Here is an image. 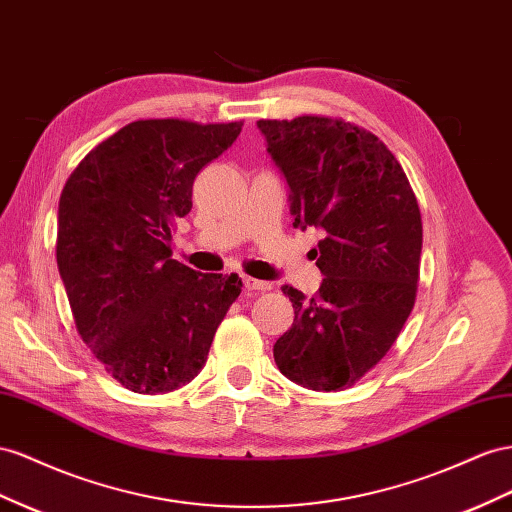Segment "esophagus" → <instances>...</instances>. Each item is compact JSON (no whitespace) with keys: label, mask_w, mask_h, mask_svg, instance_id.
<instances>
[{"label":"esophagus","mask_w":512,"mask_h":512,"mask_svg":"<svg viewBox=\"0 0 512 512\" xmlns=\"http://www.w3.org/2000/svg\"><path fill=\"white\" fill-rule=\"evenodd\" d=\"M243 284L247 290H271L269 282H262L256 278H250V275H243Z\"/></svg>","instance_id":"esophagus-1"}]
</instances>
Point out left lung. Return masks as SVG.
<instances>
[{"label": "left lung", "mask_w": 512, "mask_h": 512, "mask_svg": "<svg viewBox=\"0 0 512 512\" xmlns=\"http://www.w3.org/2000/svg\"><path fill=\"white\" fill-rule=\"evenodd\" d=\"M290 187L295 228H319L325 275L312 297L284 284L295 321L273 344L303 388H351L392 349L420 280L422 215L403 165L377 135L331 116L258 120Z\"/></svg>", "instance_id": "left-lung-1"}]
</instances>
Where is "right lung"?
<instances>
[{
	"label": "right lung",
	"instance_id": "right-lung-1",
	"mask_svg": "<svg viewBox=\"0 0 512 512\" xmlns=\"http://www.w3.org/2000/svg\"><path fill=\"white\" fill-rule=\"evenodd\" d=\"M243 122L135 120L68 176L58 209V269L77 334L124 388H183L209 357L241 295L237 273H198L172 258V226L193 181Z\"/></svg>",
	"mask_w": 512,
	"mask_h": 512
}]
</instances>
